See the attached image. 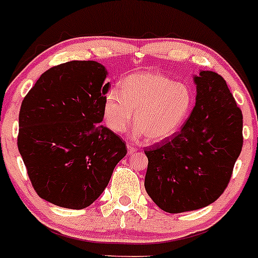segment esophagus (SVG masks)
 I'll return each instance as SVG.
<instances>
[{
    "label": "esophagus",
    "mask_w": 258,
    "mask_h": 258,
    "mask_svg": "<svg viewBox=\"0 0 258 258\" xmlns=\"http://www.w3.org/2000/svg\"><path fill=\"white\" fill-rule=\"evenodd\" d=\"M136 151H137V148H136L134 144L127 143V152H128V154H134Z\"/></svg>",
    "instance_id": "obj_1"
}]
</instances>
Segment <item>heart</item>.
<instances>
[{
	"instance_id": "b5f03b06",
	"label": "heart",
	"mask_w": 258,
	"mask_h": 258,
	"mask_svg": "<svg viewBox=\"0 0 258 258\" xmlns=\"http://www.w3.org/2000/svg\"><path fill=\"white\" fill-rule=\"evenodd\" d=\"M194 97L187 86L159 73L130 75L120 90L110 89L104 98V120L115 134L130 126L135 110L136 136L160 142L176 134L191 111Z\"/></svg>"
}]
</instances>
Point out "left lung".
<instances>
[{"instance_id": "1", "label": "left lung", "mask_w": 258, "mask_h": 258, "mask_svg": "<svg viewBox=\"0 0 258 258\" xmlns=\"http://www.w3.org/2000/svg\"><path fill=\"white\" fill-rule=\"evenodd\" d=\"M196 104L182 128L147 148L144 187L168 213L207 207L220 197L241 153L242 114L222 76H194Z\"/></svg>"}]
</instances>
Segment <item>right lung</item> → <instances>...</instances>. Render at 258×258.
I'll return each mask as SVG.
<instances>
[{"label":"right lung","mask_w":258,"mask_h":258,"mask_svg":"<svg viewBox=\"0 0 258 258\" xmlns=\"http://www.w3.org/2000/svg\"><path fill=\"white\" fill-rule=\"evenodd\" d=\"M106 75L97 61L61 63L42 73L22 103L19 153L39 197L58 207L92 205L127 153L100 123Z\"/></svg>","instance_id":"add662e5"}]
</instances>
